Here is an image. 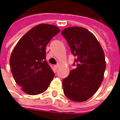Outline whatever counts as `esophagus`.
<instances>
[{
  "instance_id": "1",
  "label": "esophagus",
  "mask_w": 120,
  "mask_h": 120,
  "mask_svg": "<svg viewBox=\"0 0 120 120\" xmlns=\"http://www.w3.org/2000/svg\"><path fill=\"white\" fill-rule=\"evenodd\" d=\"M59 67V65H54V69H55V71L57 72V68Z\"/></svg>"
}]
</instances>
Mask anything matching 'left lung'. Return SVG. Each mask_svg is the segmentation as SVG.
I'll list each match as a JSON object with an SVG mask.
<instances>
[{
    "label": "left lung",
    "mask_w": 120,
    "mask_h": 120,
    "mask_svg": "<svg viewBox=\"0 0 120 120\" xmlns=\"http://www.w3.org/2000/svg\"><path fill=\"white\" fill-rule=\"evenodd\" d=\"M75 57L69 75L63 79V92L74 101H86L99 89L104 79L105 61L94 35L85 28L73 26L61 32Z\"/></svg>",
    "instance_id": "8db88e82"
}]
</instances>
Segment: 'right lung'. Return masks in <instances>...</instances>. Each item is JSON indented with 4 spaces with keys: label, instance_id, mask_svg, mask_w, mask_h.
I'll list each match as a JSON object with an SVG mask.
<instances>
[{
    "label": "right lung",
    "instance_id": "1",
    "mask_svg": "<svg viewBox=\"0 0 120 120\" xmlns=\"http://www.w3.org/2000/svg\"><path fill=\"white\" fill-rule=\"evenodd\" d=\"M57 26L40 24L27 32L12 52L11 72L16 83L29 95H37L48 88L54 72L46 61V46L59 33Z\"/></svg>",
    "mask_w": 120,
    "mask_h": 120
}]
</instances>
